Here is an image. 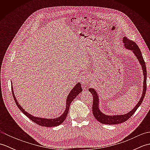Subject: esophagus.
Here are the masks:
<instances>
[{
    "instance_id": "esophagus-1",
    "label": "esophagus",
    "mask_w": 150,
    "mask_h": 150,
    "mask_svg": "<svg viewBox=\"0 0 150 150\" xmlns=\"http://www.w3.org/2000/svg\"><path fill=\"white\" fill-rule=\"evenodd\" d=\"M89 82H90V77L88 75H84L81 78V83L82 85L87 84L89 83Z\"/></svg>"
}]
</instances>
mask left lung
Returning <instances> with one entry per match:
<instances>
[{
  "mask_svg": "<svg viewBox=\"0 0 150 150\" xmlns=\"http://www.w3.org/2000/svg\"><path fill=\"white\" fill-rule=\"evenodd\" d=\"M123 43L124 45V47L126 49L132 50L133 53L137 59L138 61L139 62L140 64L141 65L143 75H144V82H143V91L142 96L140 98L138 103L135 105L134 108L130 111L128 113L124 115H108L103 113L99 109V98H98V93L97 91L94 88H90L89 91L91 92V93L93 96V105H92V112H93V116L95 117L98 122L104 124H120L126 120H128L129 118L131 117L133 114L134 113L136 110L138 109V108L141 106V103H142L143 99H144L146 91V79H147V71H146V64L143 59L142 53L140 50L139 47L137 45V44L133 42V41L128 39L126 37H124Z\"/></svg>",
  "mask_w": 150,
  "mask_h": 150,
  "instance_id": "obj_1",
  "label": "left lung"
}]
</instances>
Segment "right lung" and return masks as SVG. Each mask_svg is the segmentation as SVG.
Wrapping results in <instances>:
<instances>
[{
	"mask_svg": "<svg viewBox=\"0 0 150 150\" xmlns=\"http://www.w3.org/2000/svg\"><path fill=\"white\" fill-rule=\"evenodd\" d=\"M11 90H12V94H13V96L15 102L16 104L17 105L19 110H20L25 115L29 118L31 120H32L33 122L39 124L40 126H45V127L58 126L59 125H60V124H61L66 119L67 115H68L69 106H70V104L71 103V102L74 100V98L82 91L81 83L78 82V83L76 84V85L71 90V91L69 92V95H68V97H67L66 103V109L61 115L59 117L55 118V119H45V118L37 117H35L33 115H31V114H30L29 113H28L27 111H25L23 108L21 107V105L18 104V101L17 100V98H15L13 89L12 83H11Z\"/></svg>",
	"mask_w": 150,
	"mask_h": 150,
	"instance_id": "1",
	"label": "right lung"
}]
</instances>
